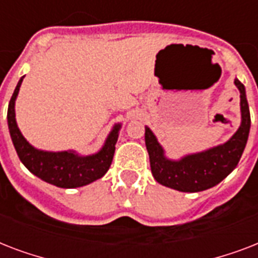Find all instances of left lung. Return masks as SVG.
<instances>
[{
	"mask_svg": "<svg viewBox=\"0 0 258 258\" xmlns=\"http://www.w3.org/2000/svg\"><path fill=\"white\" fill-rule=\"evenodd\" d=\"M234 84L240 91L241 124L234 135L222 145L174 161L166 157L157 137L146 127V147L149 151L151 172L158 183L178 191H204L220 183L236 169L248 142L250 112L244 84L238 79H234Z\"/></svg>",
	"mask_w": 258,
	"mask_h": 258,
	"instance_id": "1",
	"label": "left lung"
}]
</instances>
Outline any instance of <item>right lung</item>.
<instances>
[{"mask_svg": "<svg viewBox=\"0 0 258 258\" xmlns=\"http://www.w3.org/2000/svg\"><path fill=\"white\" fill-rule=\"evenodd\" d=\"M22 80L24 76L18 80L8 107V127L20 161L32 174L57 187H82L100 179L108 171L112 162L115 145L121 127L120 123L113 125L103 147L91 155H79L74 150L44 151L36 149L24 138L16 121L14 105Z\"/></svg>", "mask_w": 258, "mask_h": 258, "instance_id": "1", "label": "right lung"}]
</instances>
